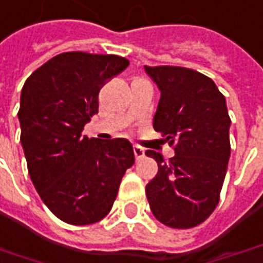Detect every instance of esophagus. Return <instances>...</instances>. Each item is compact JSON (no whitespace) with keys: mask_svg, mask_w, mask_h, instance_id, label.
<instances>
[{"mask_svg":"<svg viewBox=\"0 0 263 263\" xmlns=\"http://www.w3.org/2000/svg\"><path fill=\"white\" fill-rule=\"evenodd\" d=\"M134 154H135V158L139 160V158H142L144 154H145V151L141 148V146H134Z\"/></svg>","mask_w":263,"mask_h":263,"instance_id":"esophagus-1","label":"esophagus"}]
</instances>
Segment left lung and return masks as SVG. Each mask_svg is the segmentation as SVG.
Segmentation results:
<instances>
[{
	"instance_id": "1",
	"label": "left lung",
	"mask_w": 263,
	"mask_h": 263,
	"mask_svg": "<svg viewBox=\"0 0 263 263\" xmlns=\"http://www.w3.org/2000/svg\"><path fill=\"white\" fill-rule=\"evenodd\" d=\"M161 98L154 129L176 155L145 154L158 164L146 184V199L157 220L174 229H190L206 220L219 203L230 157L226 99L210 78L178 66L144 67Z\"/></svg>"
}]
</instances>
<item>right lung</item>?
I'll return each mask as SVG.
<instances>
[{"instance_id":"obj_1","label":"right lung","mask_w":263,"mask_h":263,"mask_svg":"<svg viewBox=\"0 0 263 263\" xmlns=\"http://www.w3.org/2000/svg\"><path fill=\"white\" fill-rule=\"evenodd\" d=\"M128 64L115 54L62 53L33 71L21 90L20 139L28 174L44 204L69 224L102 220L135 162L128 139L82 135L98 114L102 86Z\"/></svg>"}]
</instances>
